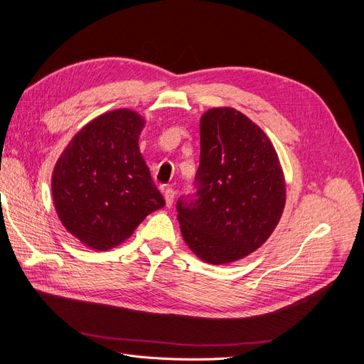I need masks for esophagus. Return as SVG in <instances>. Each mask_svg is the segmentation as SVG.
<instances>
[{
    "instance_id": "obj_1",
    "label": "esophagus",
    "mask_w": 364,
    "mask_h": 364,
    "mask_svg": "<svg viewBox=\"0 0 364 364\" xmlns=\"http://www.w3.org/2000/svg\"><path fill=\"white\" fill-rule=\"evenodd\" d=\"M164 199H165V203H167L168 208L173 205V200H174V190L170 188V186H167V188L164 190Z\"/></svg>"
}]
</instances>
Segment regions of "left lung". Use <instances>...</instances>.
<instances>
[{
	"label": "left lung",
	"instance_id": "1",
	"mask_svg": "<svg viewBox=\"0 0 364 364\" xmlns=\"http://www.w3.org/2000/svg\"><path fill=\"white\" fill-rule=\"evenodd\" d=\"M196 199L178 200L181 232L202 261L229 264L266 243L285 206V179L269 136L234 107L200 118Z\"/></svg>",
	"mask_w": 364,
	"mask_h": 364
}]
</instances>
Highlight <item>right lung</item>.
Listing matches in <instances>:
<instances>
[{"instance_id":"1","label":"right lung","mask_w":364,"mask_h":364,"mask_svg":"<svg viewBox=\"0 0 364 364\" xmlns=\"http://www.w3.org/2000/svg\"><path fill=\"white\" fill-rule=\"evenodd\" d=\"M144 124L130 109L106 112L82 127L56 162L54 208L65 229L87 247L121 245L165 205L139 151Z\"/></svg>"}]
</instances>
